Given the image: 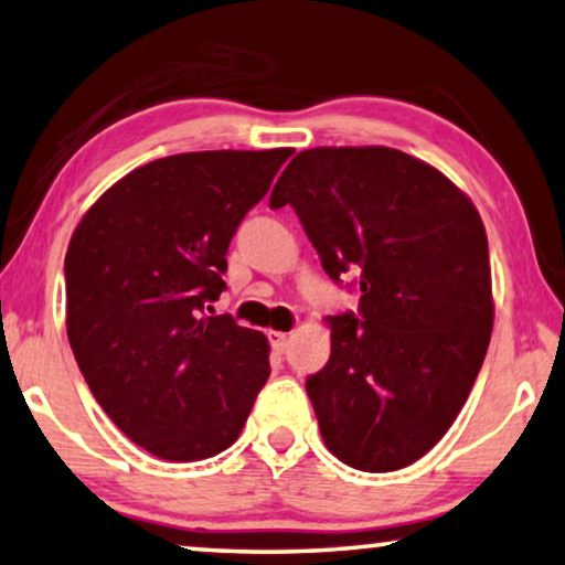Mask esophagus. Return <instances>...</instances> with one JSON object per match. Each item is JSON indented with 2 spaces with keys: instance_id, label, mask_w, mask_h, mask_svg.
Segmentation results:
<instances>
[{
  "instance_id": "esophagus-1",
  "label": "esophagus",
  "mask_w": 565,
  "mask_h": 565,
  "mask_svg": "<svg viewBox=\"0 0 565 565\" xmlns=\"http://www.w3.org/2000/svg\"><path fill=\"white\" fill-rule=\"evenodd\" d=\"M267 339H269V347H273V349L277 351V354H280V351H285V343H288V333H282V331H269Z\"/></svg>"
}]
</instances>
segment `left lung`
I'll return each instance as SVG.
<instances>
[{
  "instance_id": "8db88e82",
  "label": "left lung",
  "mask_w": 565,
  "mask_h": 565,
  "mask_svg": "<svg viewBox=\"0 0 565 565\" xmlns=\"http://www.w3.org/2000/svg\"><path fill=\"white\" fill-rule=\"evenodd\" d=\"M296 209L326 275H359V313L329 316L331 356L306 380L323 444L351 469L430 451L469 397L494 323L487 232L471 199L392 147L302 150L269 206Z\"/></svg>"
}]
</instances>
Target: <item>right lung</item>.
<instances>
[{"mask_svg": "<svg viewBox=\"0 0 565 565\" xmlns=\"http://www.w3.org/2000/svg\"><path fill=\"white\" fill-rule=\"evenodd\" d=\"M290 147L147 162L81 218L65 252V331L114 425L166 461L239 438L269 377L265 333L209 316L228 242ZM214 313V310H211Z\"/></svg>", "mask_w": 565, "mask_h": 565, "instance_id": "obj_1", "label": "right lung"}]
</instances>
